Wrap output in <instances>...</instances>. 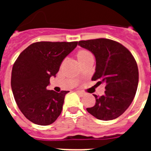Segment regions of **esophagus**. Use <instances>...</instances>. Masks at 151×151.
Instances as JSON below:
<instances>
[{
    "label": "esophagus",
    "instance_id": "obj_1",
    "mask_svg": "<svg viewBox=\"0 0 151 151\" xmlns=\"http://www.w3.org/2000/svg\"><path fill=\"white\" fill-rule=\"evenodd\" d=\"M77 94H78L80 97H83V96L85 95V92L82 91H77Z\"/></svg>",
    "mask_w": 151,
    "mask_h": 151
}]
</instances>
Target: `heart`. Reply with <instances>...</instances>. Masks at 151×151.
<instances>
[{
    "instance_id": "heart-1",
    "label": "heart",
    "mask_w": 151,
    "mask_h": 151,
    "mask_svg": "<svg viewBox=\"0 0 151 151\" xmlns=\"http://www.w3.org/2000/svg\"><path fill=\"white\" fill-rule=\"evenodd\" d=\"M90 52H88V50H81L77 53V57H78V60L83 59V58H85V57H88V56H91Z\"/></svg>"
}]
</instances>
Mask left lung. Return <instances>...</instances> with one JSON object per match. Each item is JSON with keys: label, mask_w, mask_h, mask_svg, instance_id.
I'll use <instances>...</instances> for the list:
<instances>
[{"label": "left lung", "mask_w": 151, "mask_h": 151, "mask_svg": "<svg viewBox=\"0 0 151 151\" xmlns=\"http://www.w3.org/2000/svg\"><path fill=\"white\" fill-rule=\"evenodd\" d=\"M78 45L94 54L95 73L92 81L104 84V94H94L95 105L87 111L101 120H112L121 116L132 102L138 85V65L126 47L107 38L78 41Z\"/></svg>", "instance_id": "1"}]
</instances>
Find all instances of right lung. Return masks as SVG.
Segmentation results:
<instances>
[{"label": "right lung", "mask_w": 151, "mask_h": 151, "mask_svg": "<svg viewBox=\"0 0 151 151\" xmlns=\"http://www.w3.org/2000/svg\"><path fill=\"white\" fill-rule=\"evenodd\" d=\"M77 45L78 41L35 42L25 49L13 64V96L22 114L33 123L48 125L60 115L65 95L69 91L57 93L47 90V86Z\"/></svg>", "instance_id": "add662e5"}]
</instances>
